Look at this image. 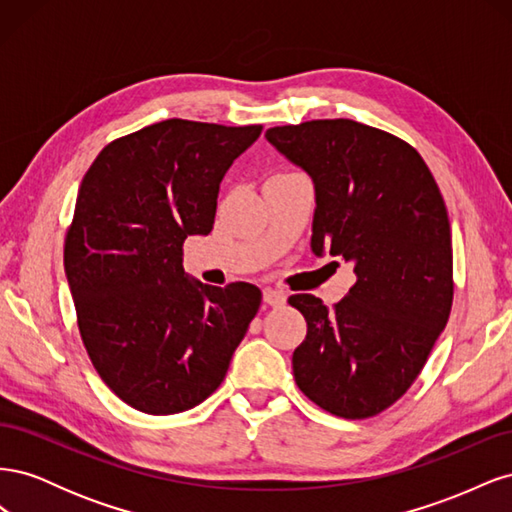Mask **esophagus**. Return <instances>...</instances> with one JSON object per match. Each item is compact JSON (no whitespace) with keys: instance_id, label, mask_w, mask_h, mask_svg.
<instances>
[{"instance_id":"esophagus-1","label":"esophagus","mask_w":512,"mask_h":512,"mask_svg":"<svg viewBox=\"0 0 512 512\" xmlns=\"http://www.w3.org/2000/svg\"><path fill=\"white\" fill-rule=\"evenodd\" d=\"M262 299H265V303L271 305V307H282L286 303L284 294L277 292V290H265V292H262Z\"/></svg>"}]
</instances>
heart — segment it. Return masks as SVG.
I'll list each match as a JSON object with an SVG mask.
<instances>
[{
  "label": "heart",
  "instance_id": "1",
  "mask_svg": "<svg viewBox=\"0 0 512 512\" xmlns=\"http://www.w3.org/2000/svg\"><path fill=\"white\" fill-rule=\"evenodd\" d=\"M292 175H301V173H297V170H277V173H273L269 179H277V177H292Z\"/></svg>",
  "mask_w": 512,
  "mask_h": 512
}]
</instances>
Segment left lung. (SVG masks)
Here are the masks:
<instances>
[{
  "label": "left lung",
  "mask_w": 512,
  "mask_h": 512,
  "mask_svg": "<svg viewBox=\"0 0 512 512\" xmlns=\"http://www.w3.org/2000/svg\"><path fill=\"white\" fill-rule=\"evenodd\" d=\"M267 141L314 179V254L344 258L356 275L333 307L314 294L288 299L307 322L294 382L335 416H376L410 389L451 316L444 198L410 143L359 121L275 126Z\"/></svg>",
  "instance_id": "obj_1"
}]
</instances>
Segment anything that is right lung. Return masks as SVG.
<instances>
[{
	"instance_id": "right-lung-1",
	"label": "right lung",
	"mask_w": 512,
	"mask_h": 512,
	"mask_svg": "<svg viewBox=\"0 0 512 512\" xmlns=\"http://www.w3.org/2000/svg\"><path fill=\"white\" fill-rule=\"evenodd\" d=\"M262 126L166 119L89 166L64 243L83 346L138 412H185L218 391L262 292L190 282L183 243L209 235L220 183Z\"/></svg>"
}]
</instances>
